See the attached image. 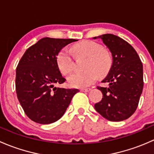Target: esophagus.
<instances>
[{"mask_svg":"<svg viewBox=\"0 0 154 154\" xmlns=\"http://www.w3.org/2000/svg\"><path fill=\"white\" fill-rule=\"evenodd\" d=\"M91 88H81V89H80V91H84V92H88V91H91Z\"/></svg>","mask_w":154,"mask_h":154,"instance_id":"34e87169","label":"esophagus"}]
</instances>
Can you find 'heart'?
<instances>
[{
    "mask_svg": "<svg viewBox=\"0 0 154 154\" xmlns=\"http://www.w3.org/2000/svg\"><path fill=\"white\" fill-rule=\"evenodd\" d=\"M76 57H86L83 66L84 71L74 73L68 77L70 86L85 88L91 86L100 77H104L112 66L110 53L100 44L91 40H86L74 45L72 48ZM57 64L63 74H68L74 69V62L72 54L68 48H63L57 54Z\"/></svg>",
    "mask_w": 154,
    "mask_h": 154,
    "instance_id": "heart-1",
    "label": "heart"
}]
</instances>
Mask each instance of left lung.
Here are the masks:
<instances>
[{"label": "left lung", "mask_w": 154, "mask_h": 154, "mask_svg": "<svg viewBox=\"0 0 154 154\" xmlns=\"http://www.w3.org/2000/svg\"><path fill=\"white\" fill-rule=\"evenodd\" d=\"M101 38L112 57V66L102 80L108 87L97 86L102 100L94 104L96 111L111 122L130 118L137 109L143 90V66L135 49L125 40L113 34L94 37Z\"/></svg>", "instance_id": "8db88e82"}]
</instances>
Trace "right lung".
I'll return each instance as SVG.
<instances>
[{
    "mask_svg": "<svg viewBox=\"0 0 154 154\" xmlns=\"http://www.w3.org/2000/svg\"><path fill=\"white\" fill-rule=\"evenodd\" d=\"M72 38H42L29 47L16 68L15 88L20 104L27 117L36 123L48 125L66 112L76 88L54 86L66 79L57 64V54Z\"/></svg>",
    "mask_w": 154,
    "mask_h": 154,
    "instance_id": "obj_1",
    "label": "right lung"
}]
</instances>
